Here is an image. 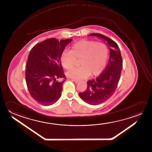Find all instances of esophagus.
I'll use <instances>...</instances> for the list:
<instances>
[{
	"label": "esophagus",
	"instance_id": "obj_1",
	"mask_svg": "<svg viewBox=\"0 0 152 152\" xmlns=\"http://www.w3.org/2000/svg\"><path fill=\"white\" fill-rule=\"evenodd\" d=\"M73 80L75 81V83H77L80 82V80H77V79H73Z\"/></svg>",
	"mask_w": 152,
	"mask_h": 152
}]
</instances>
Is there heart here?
<instances>
[{
    "label": "heart",
    "mask_w": 152,
    "mask_h": 152,
    "mask_svg": "<svg viewBox=\"0 0 152 152\" xmlns=\"http://www.w3.org/2000/svg\"><path fill=\"white\" fill-rule=\"evenodd\" d=\"M109 51L103 43L87 40L77 42L72 45L71 51H64L61 56L62 66L69 69L79 61L81 67L69 69L66 75L69 77L83 79L96 77L104 71L108 63Z\"/></svg>",
    "instance_id": "heart-1"
}]
</instances>
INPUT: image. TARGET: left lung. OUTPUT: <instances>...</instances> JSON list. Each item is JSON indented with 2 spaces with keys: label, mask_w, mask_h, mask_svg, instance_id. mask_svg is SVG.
<instances>
[{
  "label": "left lung",
  "mask_w": 152,
  "mask_h": 152,
  "mask_svg": "<svg viewBox=\"0 0 152 152\" xmlns=\"http://www.w3.org/2000/svg\"><path fill=\"white\" fill-rule=\"evenodd\" d=\"M89 36H96L108 44L110 57L104 71L96 79L88 80L85 91L79 93L82 99L91 105H97L105 102L116 91L122 68V57L118 46L115 42L108 37L99 33Z\"/></svg>",
  "instance_id": "1"
}]
</instances>
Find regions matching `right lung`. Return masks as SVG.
I'll list each match as a JSON object with an SVG mask.
<instances>
[{"instance_id":"obj_1","label":"right lung","mask_w":152,"mask_h":152,"mask_svg":"<svg viewBox=\"0 0 152 152\" xmlns=\"http://www.w3.org/2000/svg\"><path fill=\"white\" fill-rule=\"evenodd\" d=\"M72 39H47L35 45L28 57L26 81L31 96L42 105L54 104L61 96L66 76L61 56ZM63 80L58 82V79Z\"/></svg>"}]
</instances>
